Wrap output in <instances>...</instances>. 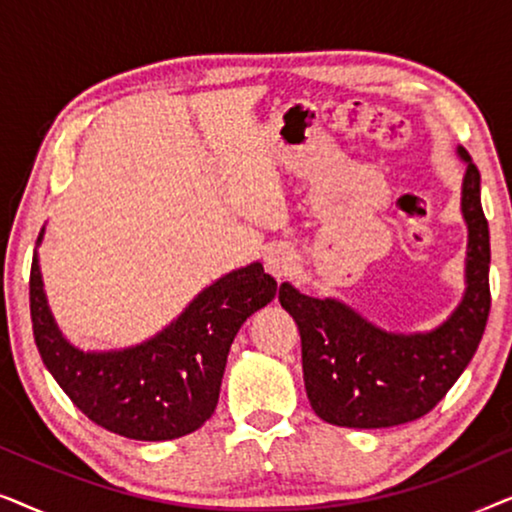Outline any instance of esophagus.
Masks as SVG:
<instances>
[{"label": "esophagus", "instance_id": "obj_1", "mask_svg": "<svg viewBox=\"0 0 512 512\" xmlns=\"http://www.w3.org/2000/svg\"><path fill=\"white\" fill-rule=\"evenodd\" d=\"M265 268H268V272H272L275 277H286L293 268H296V256H293V251L286 247H270L265 251Z\"/></svg>", "mask_w": 512, "mask_h": 512}]
</instances>
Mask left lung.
Wrapping results in <instances>:
<instances>
[{
    "label": "left lung",
    "instance_id": "1",
    "mask_svg": "<svg viewBox=\"0 0 512 512\" xmlns=\"http://www.w3.org/2000/svg\"><path fill=\"white\" fill-rule=\"evenodd\" d=\"M461 184L468 226L466 291L447 321L426 333H389L335 298H312L279 286V303L296 319L303 380L312 410L328 424L384 429L433 410L471 363L485 333L489 305V228L480 202V172L471 156Z\"/></svg>",
    "mask_w": 512,
    "mask_h": 512
}]
</instances>
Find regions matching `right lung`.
Returning a JSON list of instances; mask_svg holds the SVG:
<instances>
[{
  "label": "right lung",
  "instance_id": "right-lung-1",
  "mask_svg": "<svg viewBox=\"0 0 512 512\" xmlns=\"http://www.w3.org/2000/svg\"><path fill=\"white\" fill-rule=\"evenodd\" d=\"M44 240L41 228L37 247ZM261 263L228 272L142 345L83 352L55 324L32 258L30 312L34 342L55 382L97 426L132 440H172L214 415L221 377L237 331L277 296Z\"/></svg>",
  "mask_w": 512,
  "mask_h": 512
}]
</instances>
